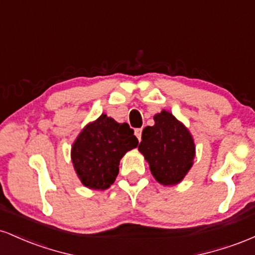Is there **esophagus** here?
<instances>
[{
  "instance_id": "34e87169",
  "label": "esophagus",
  "mask_w": 255,
  "mask_h": 255,
  "mask_svg": "<svg viewBox=\"0 0 255 255\" xmlns=\"http://www.w3.org/2000/svg\"><path fill=\"white\" fill-rule=\"evenodd\" d=\"M134 133H135V136L137 137V140H139V141H141V133H142V128H136V129H135V131H134Z\"/></svg>"
}]
</instances>
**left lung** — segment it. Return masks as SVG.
<instances>
[{
	"label": "left lung",
	"instance_id": "8db88e82",
	"mask_svg": "<svg viewBox=\"0 0 255 255\" xmlns=\"http://www.w3.org/2000/svg\"><path fill=\"white\" fill-rule=\"evenodd\" d=\"M139 151L150 164L154 178L165 186L181 182L195 156L188 129L165 110L154 116V126L144 128Z\"/></svg>",
	"mask_w": 255,
	"mask_h": 255
}]
</instances>
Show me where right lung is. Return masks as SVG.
I'll list each match as a JSON object with an SVG mask.
<instances>
[{
    "label": "right lung",
    "instance_id": "obj_1",
    "mask_svg": "<svg viewBox=\"0 0 255 255\" xmlns=\"http://www.w3.org/2000/svg\"><path fill=\"white\" fill-rule=\"evenodd\" d=\"M139 141L128 124L102 115L85 127L72 147V160L84 186L109 188L119 174L120 159Z\"/></svg>",
    "mask_w": 255,
    "mask_h": 255
}]
</instances>
